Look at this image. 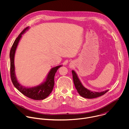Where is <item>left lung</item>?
Here are the masks:
<instances>
[{
	"label": "left lung",
	"instance_id": "left-lung-1",
	"mask_svg": "<svg viewBox=\"0 0 129 129\" xmlns=\"http://www.w3.org/2000/svg\"><path fill=\"white\" fill-rule=\"evenodd\" d=\"M72 77L73 83H74L75 87L78 91V92L79 94L86 99H93L96 98L99 96H101L104 94H105L106 92L108 91V90H106L103 92H93L90 91L86 88H85L81 83L80 80L79 79L75 71H72Z\"/></svg>",
	"mask_w": 129,
	"mask_h": 129
}]
</instances>
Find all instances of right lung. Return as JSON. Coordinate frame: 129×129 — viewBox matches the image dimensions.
<instances>
[{
  "instance_id": "1",
  "label": "right lung",
  "mask_w": 129,
  "mask_h": 129,
  "mask_svg": "<svg viewBox=\"0 0 129 129\" xmlns=\"http://www.w3.org/2000/svg\"><path fill=\"white\" fill-rule=\"evenodd\" d=\"M28 28V27L25 28L23 31L15 39L12 48L10 50V75L12 82L14 86L19 90L23 95L31 99L35 100H41L46 98L51 92L54 86V78L55 73L57 70L62 66L61 65L52 68L47 77L46 81L41 85L32 88H25L21 86L18 82L15 74L14 67V56L15 51L22 35Z\"/></svg>"
}]
</instances>
